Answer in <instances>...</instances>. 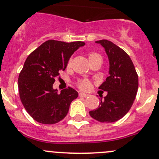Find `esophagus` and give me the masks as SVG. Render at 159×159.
<instances>
[{
  "mask_svg": "<svg viewBox=\"0 0 159 159\" xmlns=\"http://www.w3.org/2000/svg\"><path fill=\"white\" fill-rule=\"evenodd\" d=\"M79 96H80V97H88V96H89V94L85 93H82V92H81V93H79Z\"/></svg>",
  "mask_w": 159,
  "mask_h": 159,
  "instance_id": "esophagus-1",
  "label": "esophagus"
}]
</instances>
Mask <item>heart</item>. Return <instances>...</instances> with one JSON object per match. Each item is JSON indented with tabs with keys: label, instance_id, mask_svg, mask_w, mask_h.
<instances>
[{
	"label": "heart",
	"instance_id": "b5f03b06",
	"mask_svg": "<svg viewBox=\"0 0 159 159\" xmlns=\"http://www.w3.org/2000/svg\"><path fill=\"white\" fill-rule=\"evenodd\" d=\"M97 58H101L100 55L97 53H89L88 55V60L89 62H90L91 60H95ZM89 81H87V80H83V81H81L79 83H78V86H79L80 88L81 89H88L89 88Z\"/></svg>",
	"mask_w": 159,
	"mask_h": 159
}]
</instances>
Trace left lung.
<instances>
[{
  "label": "left lung",
  "instance_id": "1",
  "mask_svg": "<svg viewBox=\"0 0 159 159\" xmlns=\"http://www.w3.org/2000/svg\"><path fill=\"white\" fill-rule=\"evenodd\" d=\"M105 50L109 62V76L99 89L107 92L90 116L97 121L111 123L123 118L131 108L138 90V75L133 62L119 47L107 40L96 41Z\"/></svg>",
  "mask_w": 159,
  "mask_h": 159
}]
</instances>
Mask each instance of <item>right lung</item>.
Listing matches in <instances>:
<instances>
[{
    "label": "right lung",
    "instance_id": "right-lung-1",
    "mask_svg": "<svg viewBox=\"0 0 159 159\" xmlns=\"http://www.w3.org/2000/svg\"><path fill=\"white\" fill-rule=\"evenodd\" d=\"M84 45L82 41L49 40L27 57L19 75V92L24 108L36 121L53 125L66 116L78 93L69 87L58 93L53 84L71 55Z\"/></svg>",
    "mask_w": 159,
    "mask_h": 159
}]
</instances>
